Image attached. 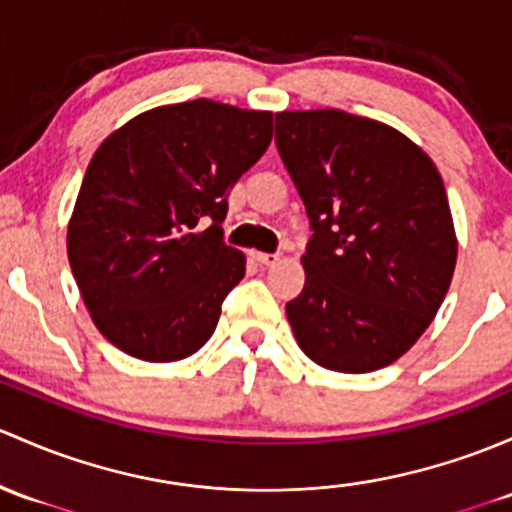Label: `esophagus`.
<instances>
[{"instance_id": "34e87169", "label": "esophagus", "mask_w": 512, "mask_h": 512, "mask_svg": "<svg viewBox=\"0 0 512 512\" xmlns=\"http://www.w3.org/2000/svg\"><path fill=\"white\" fill-rule=\"evenodd\" d=\"M252 260L257 262V265H265V267H274L279 262V255H270V252H252Z\"/></svg>"}]
</instances>
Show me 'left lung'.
<instances>
[{
  "mask_svg": "<svg viewBox=\"0 0 512 512\" xmlns=\"http://www.w3.org/2000/svg\"><path fill=\"white\" fill-rule=\"evenodd\" d=\"M277 149L314 228L287 304L299 348L336 373H373L427 331L456 267L444 181L419 144L343 110L277 112Z\"/></svg>",
  "mask_w": 512,
  "mask_h": 512,
  "instance_id": "obj_1",
  "label": "left lung"
}]
</instances>
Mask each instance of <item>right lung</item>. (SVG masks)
<instances>
[{
    "mask_svg": "<svg viewBox=\"0 0 512 512\" xmlns=\"http://www.w3.org/2000/svg\"><path fill=\"white\" fill-rule=\"evenodd\" d=\"M270 142V110L201 98L142 112L100 144L68 220V262L112 346L174 363L213 336L245 277V255L220 238L228 193Z\"/></svg>",
    "mask_w": 512,
    "mask_h": 512,
    "instance_id": "obj_1",
    "label": "right lung"
}]
</instances>
